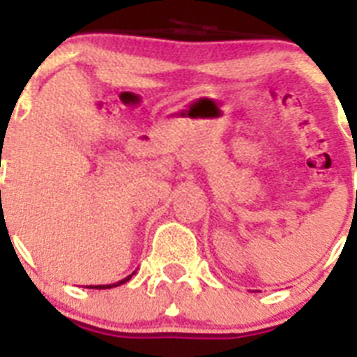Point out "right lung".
Segmentation results:
<instances>
[{
    "label": "right lung",
    "instance_id": "obj_1",
    "mask_svg": "<svg viewBox=\"0 0 357 357\" xmlns=\"http://www.w3.org/2000/svg\"><path fill=\"white\" fill-rule=\"evenodd\" d=\"M132 275H135V272H132L130 275H128V277H125V279H121V280H118V282H114V284H98V286H85V288H91V289H109V288H116V286H121V284H125V282H127V280H130V279H132Z\"/></svg>",
    "mask_w": 357,
    "mask_h": 357
}]
</instances>
